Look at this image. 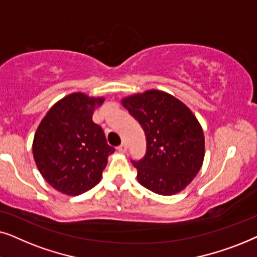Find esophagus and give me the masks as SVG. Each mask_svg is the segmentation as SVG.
I'll return each instance as SVG.
<instances>
[{
	"label": "esophagus",
	"instance_id": "esophagus-1",
	"mask_svg": "<svg viewBox=\"0 0 257 257\" xmlns=\"http://www.w3.org/2000/svg\"><path fill=\"white\" fill-rule=\"evenodd\" d=\"M118 151H119V152H120V153H125L126 151H127V145H126L125 143H122L120 146H118Z\"/></svg>",
	"mask_w": 257,
	"mask_h": 257
}]
</instances>
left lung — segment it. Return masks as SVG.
Wrapping results in <instances>:
<instances>
[{"label": "left lung", "mask_w": 257, "mask_h": 257, "mask_svg": "<svg viewBox=\"0 0 257 257\" xmlns=\"http://www.w3.org/2000/svg\"><path fill=\"white\" fill-rule=\"evenodd\" d=\"M146 137V154L132 161L139 184L173 195L191 184L205 158V136L194 113L172 94L147 90L121 99Z\"/></svg>", "instance_id": "8db88e82"}]
</instances>
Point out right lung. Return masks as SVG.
<instances>
[{
  "instance_id": "1",
  "label": "right lung",
  "mask_w": 257,
  "mask_h": 257,
  "mask_svg": "<svg viewBox=\"0 0 257 257\" xmlns=\"http://www.w3.org/2000/svg\"><path fill=\"white\" fill-rule=\"evenodd\" d=\"M104 100L83 92L68 94L52 105L36 130L35 163L44 180L63 194L75 196L94 187L114 152L92 120Z\"/></svg>"
}]
</instances>
